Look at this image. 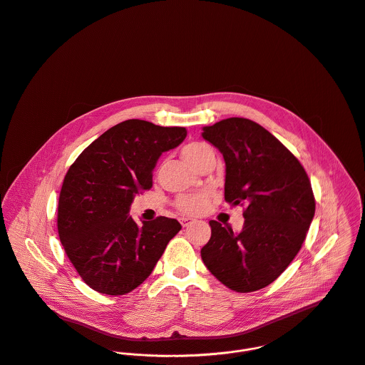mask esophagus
Wrapping results in <instances>:
<instances>
[{
	"instance_id": "obj_1",
	"label": "esophagus",
	"mask_w": 365,
	"mask_h": 365,
	"mask_svg": "<svg viewBox=\"0 0 365 365\" xmlns=\"http://www.w3.org/2000/svg\"><path fill=\"white\" fill-rule=\"evenodd\" d=\"M191 224H194V220H191V218H181V225H182V228H187V227H190Z\"/></svg>"
}]
</instances>
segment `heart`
<instances>
[{
    "instance_id": "b5f03b06",
    "label": "heart",
    "mask_w": 365,
    "mask_h": 365,
    "mask_svg": "<svg viewBox=\"0 0 365 365\" xmlns=\"http://www.w3.org/2000/svg\"><path fill=\"white\" fill-rule=\"evenodd\" d=\"M212 154L214 153H212L211 147L204 143H190L181 150L182 158L197 170L207 160V157L212 155ZM212 198H214V194L211 190H201L194 194L180 195L175 200L174 205L181 214L195 217V215H201V214L207 212V210L211 205Z\"/></svg>"
}]
</instances>
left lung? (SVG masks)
<instances>
[{"mask_svg": "<svg viewBox=\"0 0 365 365\" xmlns=\"http://www.w3.org/2000/svg\"><path fill=\"white\" fill-rule=\"evenodd\" d=\"M202 130L225 160V201L246 208L240 232L210 221L211 240L201 257L231 290L263 289L306 240L316 211L310 180L300 161L257 123L230 118Z\"/></svg>", "mask_w": 365, "mask_h": 365, "instance_id": "obj_1", "label": "left lung"}]
</instances>
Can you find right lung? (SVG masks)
Returning a JSON list of instances; mask_svg holds the SVG:
<instances>
[{
	"mask_svg": "<svg viewBox=\"0 0 365 365\" xmlns=\"http://www.w3.org/2000/svg\"><path fill=\"white\" fill-rule=\"evenodd\" d=\"M185 137V127L130 119L105 131L69 167L59 194L58 234L93 290L110 296L134 290L181 230L165 217L138 225L128 211L134 195L151 188L160 155Z\"/></svg>",
	"mask_w": 365,
	"mask_h": 365,
	"instance_id": "right-lung-1",
	"label": "right lung"
}]
</instances>
